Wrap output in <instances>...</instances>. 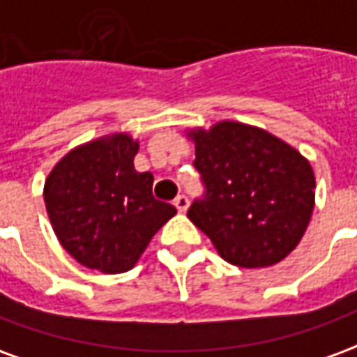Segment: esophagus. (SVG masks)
Wrapping results in <instances>:
<instances>
[{
	"mask_svg": "<svg viewBox=\"0 0 357 357\" xmlns=\"http://www.w3.org/2000/svg\"><path fill=\"white\" fill-rule=\"evenodd\" d=\"M174 204H176V208H178L179 212H185V210L189 208V199H187V195H178Z\"/></svg>",
	"mask_w": 357,
	"mask_h": 357,
	"instance_id": "esophagus-1",
	"label": "esophagus"
}]
</instances>
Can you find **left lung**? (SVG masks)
Here are the masks:
<instances>
[{
    "label": "left lung",
    "instance_id": "1",
    "mask_svg": "<svg viewBox=\"0 0 357 357\" xmlns=\"http://www.w3.org/2000/svg\"><path fill=\"white\" fill-rule=\"evenodd\" d=\"M204 193L187 216L225 262L266 268L298 245L314 212V170L296 149L260 128L220 122L193 130Z\"/></svg>",
    "mask_w": 357,
    "mask_h": 357
}]
</instances>
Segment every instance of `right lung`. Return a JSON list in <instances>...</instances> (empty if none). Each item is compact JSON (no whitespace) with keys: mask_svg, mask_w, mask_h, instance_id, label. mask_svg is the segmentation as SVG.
<instances>
[{"mask_svg":"<svg viewBox=\"0 0 357 357\" xmlns=\"http://www.w3.org/2000/svg\"><path fill=\"white\" fill-rule=\"evenodd\" d=\"M137 141L126 133L89 141L61 158L43 199L53 231L74 260L102 273H124L174 214L155 199L153 174L133 168Z\"/></svg>","mask_w":357,"mask_h":357,"instance_id":"obj_1","label":"right lung"}]
</instances>
